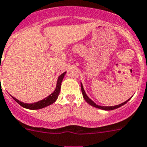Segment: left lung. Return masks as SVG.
I'll list each match as a JSON object with an SVG mask.
<instances>
[{
    "label": "left lung",
    "instance_id": "obj_1",
    "mask_svg": "<svg viewBox=\"0 0 147 147\" xmlns=\"http://www.w3.org/2000/svg\"><path fill=\"white\" fill-rule=\"evenodd\" d=\"M81 91H82V94H83L84 98L85 101H86V102H87L89 105H90L93 106V107H95V108H99V109L105 110V111H111V110H113V109H117V108H119V107L123 106V105H125V103H127V102L129 101V99H130V98H129V99H128L127 101L123 102L122 104L118 105H115V106H100V105H98L96 104V103H95L93 101L91 100L90 98L87 96V94H86V92H85L84 90L83 85H82V84H81Z\"/></svg>",
    "mask_w": 147,
    "mask_h": 147
}]
</instances>
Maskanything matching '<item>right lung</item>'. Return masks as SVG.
Here are the masks:
<instances>
[{
	"instance_id": "right-lung-1",
	"label": "right lung",
	"mask_w": 147,
	"mask_h": 147,
	"mask_svg": "<svg viewBox=\"0 0 147 147\" xmlns=\"http://www.w3.org/2000/svg\"><path fill=\"white\" fill-rule=\"evenodd\" d=\"M66 75V71L63 72V74H61L60 76L58 77V79H57V86L56 88H55V90L51 93V95H49V96L46 97L45 98L42 99L41 101H39L37 102H35V103H32V104H28V103H24V102H20L19 100L16 99V98L13 97V99H14L17 103L20 105L22 107L24 108H27V109H30V110H38L41 109V108H45L47 106L53 104L55 101L57 99L59 96V93H60V87H61V83H62V81L63 79L64 76Z\"/></svg>"
}]
</instances>
